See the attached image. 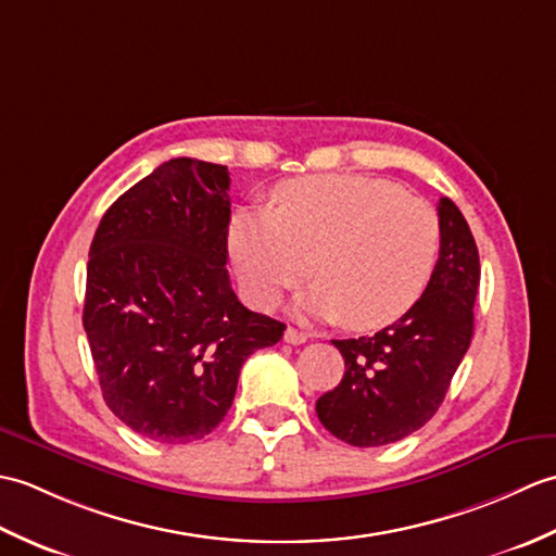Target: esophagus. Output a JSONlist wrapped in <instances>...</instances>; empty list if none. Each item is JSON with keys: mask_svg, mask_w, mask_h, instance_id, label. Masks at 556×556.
<instances>
[{"mask_svg": "<svg viewBox=\"0 0 556 556\" xmlns=\"http://www.w3.org/2000/svg\"><path fill=\"white\" fill-rule=\"evenodd\" d=\"M285 341H287V344H293V346L305 344V341H308V332H301V329H296V327H287Z\"/></svg>", "mask_w": 556, "mask_h": 556, "instance_id": "obj_1", "label": "esophagus"}]
</instances>
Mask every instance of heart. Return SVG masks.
<instances>
[{"label": "heart", "mask_w": 556, "mask_h": 556, "mask_svg": "<svg viewBox=\"0 0 556 556\" xmlns=\"http://www.w3.org/2000/svg\"><path fill=\"white\" fill-rule=\"evenodd\" d=\"M277 210H239L229 255L245 299L271 308L313 275L301 308L351 329L396 323L428 289L440 217L404 188L363 174H313L277 186Z\"/></svg>", "instance_id": "b5f03b06"}]
</instances>
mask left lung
Listing matches in <instances>:
<instances>
[{
	"label": "left lung",
	"instance_id": "obj_1",
	"mask_svg": "<svg viewBox=\"0 0 556 556\" xmlns=\"http://www.w3.org/2000/svg\"><path fill=\"white\" fill-rule=\"evenodd\" d=\"M440 257L413 308L372 337L334 339L344 377L317 399L325 428L351 446H382L420 430L440 404L473 339L480 257L448 198L437 205Z\"/></svg>",
	"mask_w": 556,
	"mask_h": 556
}]
</instances>
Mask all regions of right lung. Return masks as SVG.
Wrapping results in <instances>:
<instances>
[{"label": "right lung", "mask_w": 556, "mask_h": 556, "mask_svg": "<svg viewBox=\"0 0 556 556\" xmlns=\"http://www.w3.org/2000/svg\"><path fill=\"white\" fill-rule=\"evenodd\" d=\"M229 172L176 157L128 188L90 243L83 327L104 404L146 440H203L253 351L287 325L248 311L227 271Z\"/></svg>", "instance_id": "add662e5"}]
</instances>
